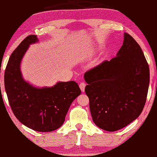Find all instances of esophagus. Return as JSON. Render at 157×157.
I'll return each mask as SVG.
<instances>
[{
	"mask_svg": "<svg viewBox=\"0 0 157 157\" xmlns=\"http://www.w3.org/2000/svg\"><path fill=\"white\" fill-rule=\"evenodd\" d=\"M86 85V84H85V83H84V82H82V83H80V84H79V88H80L82 92H84V90H85Z\"/></svg>",
	"mask_w": 157,
	"mask_h": 157,
	"instance_id": "esophagus-1",
	"label": "esophagus"
}]
</instances>
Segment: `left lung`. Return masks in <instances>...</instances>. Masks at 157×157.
Returning a JSON list of instances; mask_svg holds the SVG:
<instances>
[{
    "label": "left lung",
    "instance_id": "left-lung-1",
    "mask_svg": "<svg viewBox=\"0 0 157 157\" xmlns=\"http://www.w3.org/2000/svg\"><path fill=\"white\" fill-rule=\"evenodd\" d=\"M92 120L98 128L115 132L141 114L147 97L150 70L140 46L124 33L116 56L84 74Z\"/></svg>",
    "mask_w": 157,
    "mask_h": 157
}]
</instances>
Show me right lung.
<instances>
[{
    "instance_id": "1",
    "label": "right lung",
    "mask_w": 157,
    "mask_h": 157,
    "mask_svg": "<svg viewBox=\"0 0 157 157\" xmlns=\"http://www.w3.org/2000/svg\"><path fill=\"white\" fill-rule=\"evenodd\" d=\"M37 36L26 37L13 52L5 72V87L16 118L35 131L48 132L61 127L72 102L81 94L74 81L58 82L51 87L38 88L23 78L21 63Z\"/></svg>"
}]
</instances>
